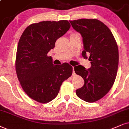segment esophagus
<instances>
[{
	"instance_id": "1",
	"label": "esophagus",
	"mask_w": 129,
	"mask_h": 129,
	"mask_svg": "<svg viewBox=\"0 0 129 129\" xmlns=\"http://www.w3.org/2000/svg\"><path fill=\"white\" fill-rule=\"evenodd\" d=\"M75 75V71H74V67H73V76H74Z\"/></svg>"
}]
</instances>
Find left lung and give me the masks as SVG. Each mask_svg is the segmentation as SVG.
I'll return each instance as SVG.
<instances>
[{"instance_id":"8db88e82","label":"left lung","mask_w":129,"mask_h":129,"mask_svg":"<svg viewBox=\"0 0 129 129\" xmlns=\"http://www.w3.org/2000/svg\"><path fill=\"white\" fill-rule=\"evenodd\" d=\"M73 28L82 37V56L90 61L91 67H74L84 84L76 90L77 96L86 102H93L103 98L112 87L118 66V50L110 29L96 19L70 21Z\"/></svg>"}]
</instances>
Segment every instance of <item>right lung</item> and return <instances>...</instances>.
<instances>
[{
    "label": "right lung",
    "mask_w": 129,
    "mask_h": 129,
    "mask_svg": "<svg viewBox=\"0 0 129 129\" xmlns=\"http://www.w3.org/2000/svg\"><path fill=\"white\" fill-rule=\"evenodd\" d=\"M70 26L67 20L42 21L27 27L19 39L15 62L18 79L26 94L40 103L55 99L63 81L73 73L68 63L55 66L52 57L47 56Z\"/></svg>",
    "instance_id": "add662e5"
}]
</instances>
